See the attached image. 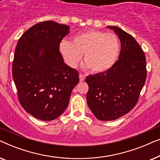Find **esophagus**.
<instances>
[{
	"mask_svg": "<svg viewBox=\"0 0 160 160\" xmlns=\"http://www.w3.org/2000/svg\"><path fill=\"white\" fill-rule=\"evenodd\" d=\"M85 78H86V76H85V75H84V74H82V73L79 74V80H80V82H83V81H84L85 80Z\"/></svg>",
	"mask_w": 160,
	"mask_h": 160,
	"instance_id": "obj_1",
	"label": "esophagus"
}]
</instances>
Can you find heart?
I'll return each mask as SVG.
<instances>
[{"instance_id": "b5f03b06", "label": "heart", "mask_w": 160, "mask_h": 160, "mask_svg": "<svg viewBox=\"0 0 160 160\" xmlns=\"http://www.w3.org/2000/svg\"><path fill=\"white\" fill-rule=\"evenodd\" d=\"M59 51L71 68H76L84 54L85 66L94 73H101L110 69L117 61L120 43L115 34L90 30L76 35L72 42L61 41Z\"/></svg>"}]
</instances>
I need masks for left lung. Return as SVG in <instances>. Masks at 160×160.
Listing matches in <instances>:
<instances>
[{
    "instance_id": "obj_1",
    "label": "left lung",
    "mask_w": 160,
    "mask_h": 160,
    "mask_svg": "<svg viewBox=\"0 0 160 160\" xmlns=\"http://www.w3.org/2000/svg\"><path fill=\"white\" fill-rule=\"evenodd\" d=\"M107 28L119 36V60L108 71L86 78L87 104L95 117L102 121L117 119L130 112L138 100L146 78L145 54L138 43L121 28Z\"/></svg>"
}]
</instances>
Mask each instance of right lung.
<instances>
[{"instance_id":"obj_1","label":"right lung","mask_w":160,"mask_h":160,"mask_svg":"<svg viewBox=\"0 0 160 160\" xmlns=\"http://www.w3.org/2000/svg\"><path fill=\"white\" fill-rule=\"evenodd\" d=\"M70 28L53 21L24 32L15 49L12 76L21 106L36 119L52 121L68 106L78 73L64 62L59 44Z\"/></svg>"}]
</instances>
